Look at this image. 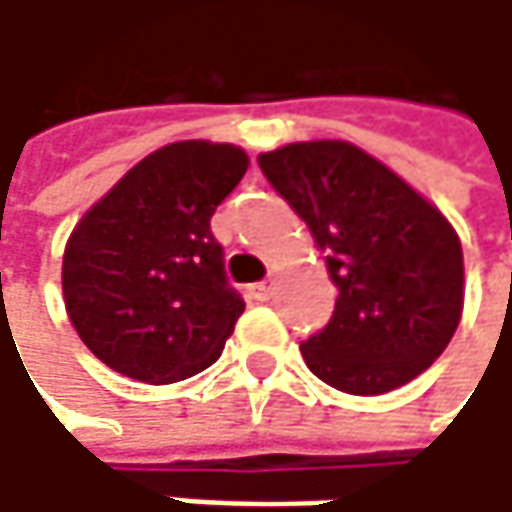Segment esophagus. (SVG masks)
I'll return each instance as SVG.
<instances>
[{"mask_svg": "<svg viewBox=\"0 0 512 512\" xmlns=\"http://www.w3.org/2000/svg\"><path fill=\"white\" fill-rule=\"evenodd\" d=\"M272 290H275V284H272V281H263V284H252V287H249L252 299H257V302H266V299L272 296Z\"/></svg>", "mask_w": 512, "mask_h": 512, "instance_id": "obj_1", "label": "esophagus"}]
</instances>
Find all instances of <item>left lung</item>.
<instances>
[{
	"mask_svg": "<svg viewBox=\"0 0 512 512\" xmlns=\"http://www.w3.org/2000/svg\"><path fill=\"white\" fill-rule=\"evenodd\" d=\"M257 162L326 252L338 287L329 326L299 347L311 373L358 397L412 382L460 326L454 225L385 162L341 139L293 142Z\"/></svg>",
	"mask_w": 512,
	"mask_h": 512,
	"instance_id": "8db88e82",
	"label": "left lung"
}]
</instances>
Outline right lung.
Returning a JSON list of instances; mask_svg holds the SVG:
<instances>
[{
    "label": "right lung",
    "mask_w": 512,
    "mask_h": 512,
    "mask_svg": "<svg viewBox=\"0 0 512 512\" xmlns=\"http://www.w3.org/2000/svg\"><path fill=\"white\" fill-rule=\"evenodd\" d=\"M246 168L237 145L171 142L76 222L61 263L64 308L103 364L165 385L222 356L246 302L228 287L210 216Z\"/></svg>",
    "instance_id": "obj_1"
}]
</instances>
